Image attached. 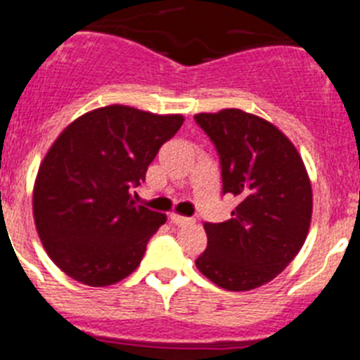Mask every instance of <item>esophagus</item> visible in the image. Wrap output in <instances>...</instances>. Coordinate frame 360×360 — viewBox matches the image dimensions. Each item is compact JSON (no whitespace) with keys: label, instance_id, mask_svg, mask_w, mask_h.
Returning <instances> with one entry per match:
<instances>
[{"label":"esophagus","instance_id":"34e87169","mask_svg":"<svg viewBox=\"0 0 360 360\" xmlns=\"http://www.w3.org/2000/svg\"><path fill=\"white\" fill-rule=\"evenodd\" d=\"M170 222L176 226H183V224H190L193 222L190 217H183V215H177V213H170Z\"/></svg>","mask_w":360,"mask_h":360}]
</instances>
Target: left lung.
<instances>
[{"label":"left lung","instance_id":"8db88e82","mask_svg":"<svg viewBox=\"0 0 360 360\" xmlns=\"http://www.w3.org/2000/svg\"><path fill=\"white\" fill-rule=\"evenodd\" d=\"M215 145L231 219L204 222L208 245L197 269L226 290H251L278 276L309 235L312 184L300 152L271 122L240 109L199 112Z\"/></svg>","mask_w":360,"mask_h":360}]
</instances>
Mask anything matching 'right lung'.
I'll return each mask as SVG.
<instances>
[{
    "label": "right lung",
    "instance_id": "obj_1",
    "mask_svg": "<svg viewBox=\"0 0 360 360\" xmlns=\"http://www.w3.org/2000/svg\"><path fill=\"white\" fill-rule=\"evenodd\" d=\"M183 122L116 103L60 132L39 167L32 206L39 238L63 273L105 287L140 265L167 215L134 204L131 188Z\"/></svg>",
    "mask_w": 360,
    "mask_h": 360
}]
</instances>
